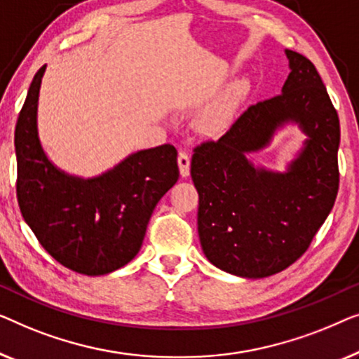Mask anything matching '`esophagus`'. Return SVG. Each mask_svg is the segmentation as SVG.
Returning <instances> with one entry per match:
<instances>
[{
	"label": "esophagus",
	"mask_w": 359,
	"mask_h": 359,
	"mask_svg": "<svg viewBox=\"0 0 359 359\" xmlns=\"http://www.w3.org/2000/svg\"><path fill=\"white\" fill-rule=\"evenodd\" d=\"M177 163H179V169H180L182 177H187V175L190 174V158H189V154L185 153V151H180V153H179Z\"/></svg>",
	"instance_id": "esophagus-1"
}]
</instances>
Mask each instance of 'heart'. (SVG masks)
Here are the masks:
<instances>
[{"mask_svg":"<svg viewBox=\"0 0 359 359\" xmlns=\"http://www.w3.org/2000/svg\"><path fill=\"white\" fill-rule=\"evenodd\" d=\"M232 107H234V97H229L226 100H221V102L216 105V107L211 110V112L206 115L205 125L211 130H218L221 125H223L232 112Z\"/></svg>","mask_w":359,"mask_h":359,"instance_id":"b5f03b06","label":"heart"}]
</instances>
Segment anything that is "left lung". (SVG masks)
Returning <instances> with one entry per match:
<instances>
[{
  "label": "left lung",
  "instance_id": "obj_1",
  "mask_svg": "<svg viewBox=\"0 0 359 359\" xmlns=\"http://www.w3.org/2000/svg\"><path fill=\"white\" fill-rule=\"evenodd\" d=\"M291 73L283 93L250 105L219 140L194 148L198 236L206 259L245 278L285 270L309 249L338 194L340 120L314 63L286 50ZM308 135L285 175L255 170L247 152L268 144L285 121Z\"/></svg>",
  "mask_w": 359,
  "mask_h": 359
}]
</instances>
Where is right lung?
<instances>
[{
    "label": "right lung",
    "instance_id": "obj_1",
    "mask_svg": "<svg viewBox=\"0 0 359 359\" xmlns=\"http://www.w3.org/2000/svg\"><path fill=\"white\" fill-rule=\"evenodd\" d=\"M45 67L30 83L14 131L19 208L40 245L58 264L83 275L110 273L138 254L153 210L177 182V149L163 144L138 151L88 180L58 170L37 135Z\"/></svg>",
    "mask_w": 359,
    "mask_h": 359
}]
</instances>
